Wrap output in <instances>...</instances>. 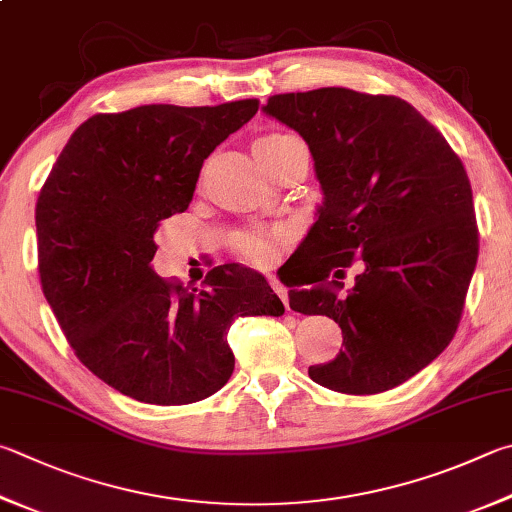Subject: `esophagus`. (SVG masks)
<instances>
[{
	"label": "esophagus",
	"mask_w": 512,
	"mask_h": 512,
	"mask_svg": "<svg viewBox=\"0 0 512 512\" xmlns=\"http://www.w3.org/2000/svg\"><path fill=\"white\" fill-rule=\"evenodd\" d=\"M268 282H271V286H273V291L277 293V295H280V300L284 302V306H286V309H288V291H286V286L280 282V280H277V277H268Z\"/></svg>",
	"instance_id": "34e87169"
}]
</instances>
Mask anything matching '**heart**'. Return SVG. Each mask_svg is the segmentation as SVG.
<instances>
[{
    "label": "heart",
    "instance_id": "b5f03b06",
    "mask_svg": "<svg viewBox=\"0 0 512 512\" xmlns=\"http://www.w3.org/2000/svg\"><path fill=\"white\" fill-rule=\"evenodd\" d=\"M295 141H297L295 136L282 134V132L264 134L262 138H257L255 154L259 163L264 167H271V163L277 159V154H282L284 147ZM275 241H277L275 235H268V232L244 230V232H237L235 239H232V246H235L237 253L244 257L246 262L255 266H266L271 264V259L275 255Z\"/></svg>",
    "mask_w": 512,
    "mask_h": 512
}]
</instances>
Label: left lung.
Returning <instances> with one entry per match:
<instances>
[{"mask_svg":"<svg viewBox=\"0 0 512 512\" xmlns=\"http://www.w3.org/2000/svg\"><path fill=\"white\" fill-rule=\"evenodd\" d=\"M264 111L304 138L324 192L295 250L300 277L291 286L311 288H293L288 302L336 320L345 349L309 376L342 394L387 392L457 333L479 257L466 167L396 96L322 87L271 96ZM356 258L366 268L342 294L337 281Z\"/></svg>","mask_w":512,"mask_h":512,"instance_id":"obj_1","label":"left lung"}]
</instances>
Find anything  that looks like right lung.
Instances as JSON below:
<instances>
[{
    "mask_svg": "<svg viewBox=\"0 0 512 512\" xmlns=\"http://www.w3.org/2000/svg\"><path fill=\"white\" fill-rule=\"evenodd\" d=\"M257 109L248 98L96 114L46 176L35 206L44 297L78 360L120 394L152 405L203 401L235 369L232 320L284 313L246 266H215L201 288L150 266L161 221L188 210L203 161Z\"/></svg>",
    "mask_w": 512,
    "mask_h": 512,
    "instance_id": "add662e5",
    "label": "right lung"
}]
</instances>
